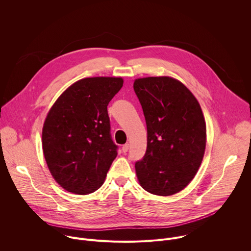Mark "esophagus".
I'll use <instances>...</instances> for the list:
<instances>
[{
	"instance_id": "esophagus-1",
	"label": "esophagus",
	"mask_w": 251,
	"mask_h": 251,
	"mask_svg": "<svg viewBox=\"0 0 251 251\" xmlns=\"http://www.w3.org/2000/svg\"><path fill=\"white\" fill-rule=\"evenodd\" d=\"M128 150H129V144L127 143V144L122 146V151H123V153H126V152H128Z\"/></svg>"
}]
</instances>
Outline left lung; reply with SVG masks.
<instances>
[{
  "instance_id": "obj_1",
  "label": "left lung",
  "mask_w": 251,
  "mask_h": 251,
  "mask_svg": "<svg viewBox=\"0 0 251 251\" xmlns=\"http://www.w3.org/2000/svg\"><path fill=\"white\" fill-rule=\"evenodd\" d=\"M134 90L147 124V150L135 164L141 187L157 196L184 190L201 164L206 126L190 89L170 76L137 78Z\"/></svg>"
}]
</instances>
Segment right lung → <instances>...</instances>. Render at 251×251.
Listing matches in <instances>:
<instances>
[{
    "mask_svg": "<svg viewBox=\"0 0 251 251\" xmlns=\"http://www.w3.org/2000/svg\"><path fill=\"white\" fill-rule=\"evenodd\" d=\"M122 77H86L67 87L43 127V152L55 182L65 191L88 195L104 183L117 156L107 105Z\"/></svg>",
    "mask_w": 251,
    "mask_h": 251,
    "instance_id": "add662e5",
    "label": "right lung"
}]
</instances>
